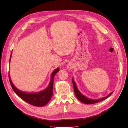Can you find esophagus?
Listing matches in <instances>:
<instances>
[{
    "instance_id": "34e87169",
    "label": "esophagus",
    "mask_w": 128,
    "mask_h": 128,
    "mask_svg": "<svg viewBox=\"0 0 128 128\" xmlns=\"http://www.w3.org/2000/svg\"><path fill=\"white\" fill-rule=\"evenodd\" d=\"M72 66L71 65H68L67 66V69H68V70H70L71 69H72Z\"/></svg>"
}]
</instances>
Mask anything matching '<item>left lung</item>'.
Masks as SVG:
<instances>
[{"instance_id": "obj_1", "label": "left lung", "mask_w": 128, "mask_h": 128, "mask_svg": "<svg viewBox=\"0 0 128 128\" xmlns=\"http://www.w3.org/2000/svg\"><path fill=\"white\" fill-rule=\"evenodd\" d=\"M72 84H73V86H74V90L75 94V96L77 97V98L78 99L80 102H82L86 104H93L97 103V102H99L101 101H102V100L106 99L107 98L109 97V96L113 93V92H112L107 96H105V97H104V98H100L99 99H91L87 98L86 96H84V95H83L82 94H81V93L80 92V91L78 90V88H77L76 86L75 82H74V80L73 78H72Z\"/></svg>"}]
</instances>
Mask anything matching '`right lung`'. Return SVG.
<instances>
[{"mask_svg": "<svg viewBox=\"0 0 128 128\" xmlns=\"http://www.w3.org/2000/svg\"><path fill=\"white\" fill-rule=\"evenodd\" d=\"M10 54V57H11ZM60 70L58 68L53 72L51 74V80L48 85V87L45 90H42L40 92L37 93H26L22 92L19 90L16 87H15L12 80L10 78V76L9 75V80L11 86L12 88L13 91L19 97L21 98L22 100L28 104H32V105L37 106V107H42L46 105L49 102L53 95V80L54 77L56 74Z\"/></svg>", "mask_w": 128, "mask_h": 128, "instance_id": "right-lung-1", "label": "right lung"}]
</instances>
